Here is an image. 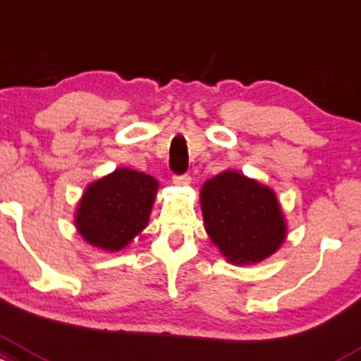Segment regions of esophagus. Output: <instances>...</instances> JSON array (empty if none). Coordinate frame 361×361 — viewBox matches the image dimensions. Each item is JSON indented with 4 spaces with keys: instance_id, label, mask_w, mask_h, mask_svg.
Here are the masks:
<instances>
[{
    "instance_id": "1",
    "label": "esophagus",
    "mask_w": 361,
    "mask_h": 361,
    "mask_svg": "<svg viewBox=\"0 0 361 361\" xmlns=\"http://www.w3.org/2000/svg\"><path fill=\"white\" fill-rule=\"evenodd\" d=\"M190 181H192V178H190L188 173L174 174V176H173V183L180 185V187H187V185H190Z\"/></svg>"
}]
</instances>
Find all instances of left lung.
<instances>
[{"label":"left lung","instance_id":"left-lung-1","mask_svg":"<svg viewBox=\"0 0 361 361\" xmlns=\"http://www.w3.org/2000/svg\"><path fill=\"white\" fill-rule=\"evenodd\" d=\"M200 204L209 236L231 262H260L286 236L274 192L236 171L205 181Z\"/></svg>","mask_w":361,"mask_h":361}]
</instances>
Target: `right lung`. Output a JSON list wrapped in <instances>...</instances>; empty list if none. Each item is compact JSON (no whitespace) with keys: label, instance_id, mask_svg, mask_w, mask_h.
<instances>
[{"label":"right lung","instance_id":"1","mask_svg":"<svg viewBox=\"0 0 361 361\" xmlns=\"http://www.w3.org/2000/svg\"><path fill=\"white\" fill-rule=\"evenodd\" d=\"M157 185L149 174L128 168L89 185L75 219L78 233L102 250H121L147 226Z\"/></svg>","mask_w":361,"mask_h":361}]
</instances>
